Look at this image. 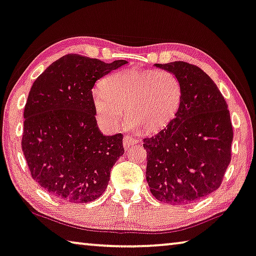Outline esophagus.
I'll use <instances>...</instances> for the list:
<instances>
[{
    "label": "esophagus",
    "instance_id": "1",
    "mask_svg": "<svg viewBox=\"0 0 256 256\" xmlns=\"http://www.w3.org/2000/svg\"><path fill=\"white\" fill-rule=\"evenodd\" d=\"M122 143H124V148L126 150H128V148H130V146H132L134 144L137 143V140L135 138H132V136H124Z\"/></svg>",
    "mask_w": 256,
    "mask_h": 256
}]
</instances>
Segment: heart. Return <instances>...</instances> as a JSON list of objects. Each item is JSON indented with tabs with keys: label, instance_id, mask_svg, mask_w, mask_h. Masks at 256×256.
Listing matches in <instances>:
<instances>
[{
	"label": "heart",
	"instance_id": "obj_1",
	"mask_svg": "<svg viewBox=\"0 0 256 256\" xmlns=\"http://www.w3.org/2000/svg\"><path fill=\"white\" fill-rule=\"evenodd\" d=\"M180 102L178 78L164 70H118L105 78L103 88L92 92V103L102 124L116 128L124 111L129 126L143 134L167 126L178 112Z\"/></svg>",
	"mask_w": 256,
	"mask_h": 256
}]
</instances>
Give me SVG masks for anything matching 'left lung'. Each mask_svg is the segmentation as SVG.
Returning a JSON list of instances; mask_svg holds the SVG:
<instances>
[{
    "mask_svg": "<svg viewBox=\"0 0 256 256\" xmlns=\"http://www.w3.org/2000/svg\"><path fill=\"white\" fill-rule=\"evenodd\" d=\"M156 66L178 78L182 102L166 128L143 140L146 180L156 199L188 205L221 186L231 161L230 112L214 81L198 66L186 62Z\"/></svg>",
    "mask_w": 256,
    "mask_h": 256,
    "instance_id": "obj_1",
    "label": "left lung"
}]
</instances>
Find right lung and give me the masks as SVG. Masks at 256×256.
I'll use <instances>...</instances> for the list:
<instances>
[{
  "label": "right lung",
  "instance_id": "1",
  "mask_svg": "<svg viewBox=\"0 0 256 256\" xmlns=\"http://www.w3.org/2000/svg\"><path fill=\"white\" fill-rule=\"evenodd\" d=\"M127 62L70 54L34 81L24 110L22 148L33 180L49 194L84 204L104 194L111 168L124 153V136L100 132L92 89Z\"/></svg>",
  "mask_w": 256,
  "mask_h": 256
}]
</instances>
